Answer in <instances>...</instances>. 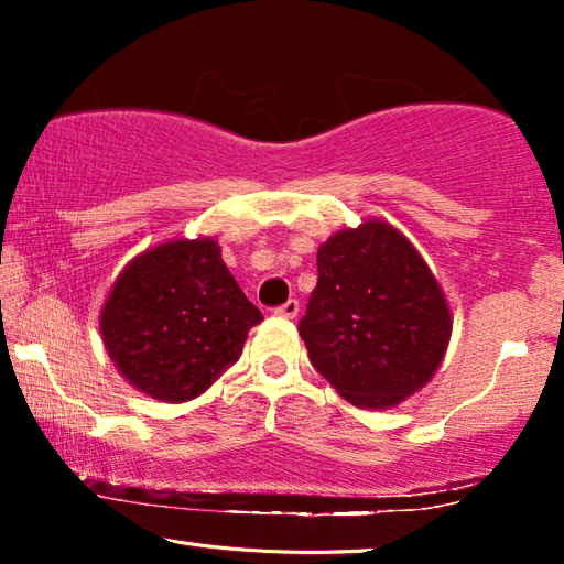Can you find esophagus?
<instances>
[{"mask_svg": "<svg viewBox=\"0 0 564 564\" xmlns=\"http://www.w3.org/2000/svg\"><path fill=\"white\" fill-rule=\"evenodd\" d=\"M274 313L280 315V318H295V315L300 313V303L295 297H290L288 303H282L280 307H274Z\"/></svg>", "mask_w": 564, "mask_h": 564, "instance_id": "obj_1", "label": "esophagus"}]
</instances>
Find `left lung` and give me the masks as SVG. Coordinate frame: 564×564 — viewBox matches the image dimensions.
<instances>
[{"label": "left lung", "mask_w": 564, "mask_h": 564, "mask_svg": "<svg viewBox=\"0 0 564 564\" xmlns=\"http://www.w3.org/2000/svg\"><path fill=\"white\" fill-rule=\"evenodd\" d=\"M297 330L338 395L357 408H390L434 377L452 315L405 236L367 220L318 249V284Z\"/></svg>", "instance_id": "obj_1"}]
</instances>
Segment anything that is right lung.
Instances as JSON below:
<instances>
[{
    "label": "right lung",
    "mask_w": 564,
    "mask_h": 564,
    "mask_svg": "<svg viewBox=\"0 0 564 564\" xmlns=\"http://www.w3.org/2000/svg\"><path fill=\"white\" fill-rule=\"evenodd\" d=\"M264 321L223 264L213 238L169 241L122 269L102 307L107 354L145 395L184 403L241 357Z\"/></svg>",
    "instance_id": "add662e5"
}]
</instances>
